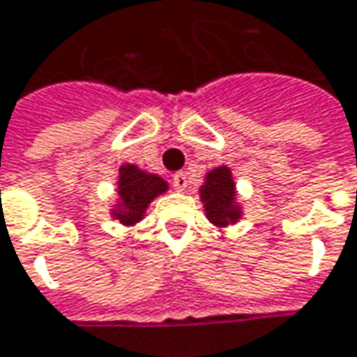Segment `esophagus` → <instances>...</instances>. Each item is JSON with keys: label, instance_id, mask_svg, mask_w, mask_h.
<instances>
[{"label": "esophagus", "instance_id": "1", "mask_svg": "<svg viewBox=\"0 0 357 357\" xmlns=\"http://www.w3.org/2000/svg\"><path fill=\"white\" fill-rule=\"evenodd\" d=\"M186 184H188V181H186V174H184V173H176V174H174V176H173L174 190L183 192L184 188H186Z\"/></svg>", "mask_w": 357, "mask_h": 357}]
</instances>
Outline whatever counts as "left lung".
<instances>
[{"label": "left lung", "mask_w": 357, "mask_h": 357, "mask_svg": "<svg viewBox=\"0 0 357 357\" xmlns=\"http://www.w3.org/2000/svg\"><path fill=\"white\" fill-rule=\"evenodd\" d=\"M200 202L206 218L216 228H228L238 224L243 216V208L238 200V190L234 183L231 169L226 165L214 167L204 176V183L198 188Z\"/></svg>", "instance_id": "left-lung-1"}]
</instances>
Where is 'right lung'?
<instances>
[{
    "label": "right lung",
    "instance_id": "1",
    "mask_svg": "<svg viewBox=\"0 0 357 357\" xmlns=\"http://www.w3.org/2000/svg\"><path fill=\"white\" fill-rule=\"evenodd\" d=\"M167 190L169 183L162 176L123 162L117 174V198L109 206V216L123 226H135L145 218L151 202Z\"/></svg>",
    "mask_w": 357,
    "mask_h": 357
}]
</instances>
